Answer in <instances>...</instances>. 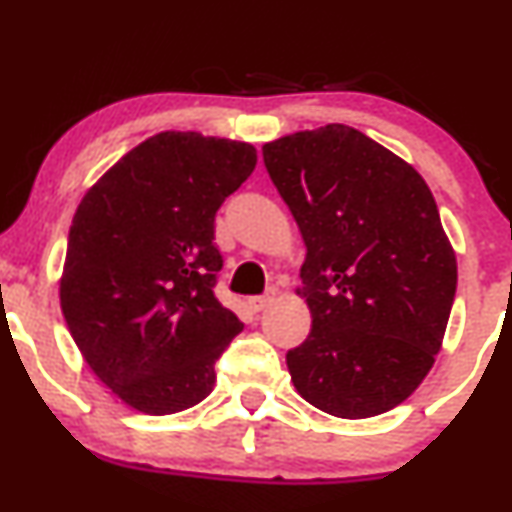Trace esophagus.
Listing matches in <instances>:
<instances>
[{"label": "esophagus", "mask_w": 512, "mask_h": 512, "mask_svg": "<svg viewBox=\"0 0 512 512\" xmlns=\"http://www.w3.org/2000/svg\"><path fill=\"white\" fill-rule=\"evenodd\" d=\"M269 303H272V296H269V293H267V296H252L250 301H248L252 313H260V310L267 308Z\"/></svg>", "instance_id": "obj_1"}]
</instances>
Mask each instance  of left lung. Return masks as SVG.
<instances>
[{
    "label": "left lung",
    "mask_w": 512,
    "mask_h": 512,
    "mask_svg": "<svg viewBox=\"0 0 512 512\" xmlns=\"http://www.w3.org/2000/svg\"><path fill=\"white\" fill-rule=\"evenodd\" d=\"M305 240L313 325L286 354L298 395L339 419L402 404L431 370L457 289L455 252L431 190L354 127L327 125L262 146Z\"/></svg>",
    "instance_id": "1"
}]
</instances>
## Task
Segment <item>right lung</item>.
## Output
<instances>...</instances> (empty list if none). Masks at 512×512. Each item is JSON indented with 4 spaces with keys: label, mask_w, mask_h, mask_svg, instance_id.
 Instances as JSON below:
<instances>
[{
    "label": "right lung",
    "mask_w": 512,
    "mask_h": 512,
    "mask_svg": "<svg viewBox=\"0 0 512 512\" xmlns=\"http://www.w3.org/2000/svg\"><path fill=\"white\" fill-rule=\"evenodd\" d=\"M252 144L161 132L134 146L76 209L60 281L64 320L93 373L154 416L195 407L243 330L214 296V219L255 170Z\"/></svg>",
    "instance_id": "1"
}]
</instances>
